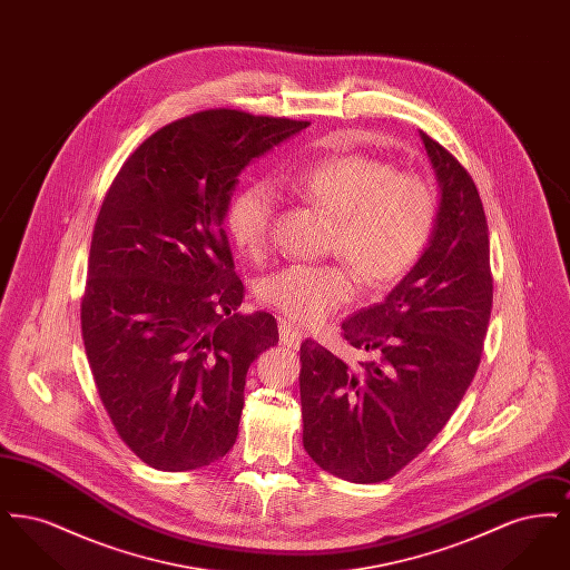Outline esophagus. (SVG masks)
Instances as JSON below:
<instances>
[{"label":"esophagus","mask_w":570,"mask_h":570,"mask_svg":"<svg viewBox=\"0 0 570 570\" xmlns=\"http://www.w3.org/2000/svg\"><path fill=\"white\" fill-rule=\"evenodd\" d=\"M279 340L288 348H298V344L303 340V333L298 331L297 326H293L286 321H279Z\"/></svg>","instance_id":"obj_1"}]
</instances>
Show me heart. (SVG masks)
Returning a JSON list of instances; mask_svg holds the SVG:
<instances>
[{
	"label": "heart",
	"instance_id": "1",
	"mask_svg": "<svg viewBox=\"0 0 570 570\" xmlns=\"http://www.w3.org/2000/svg\"><path fill=\"white\" fill-rule=\"evenodd\" d=\"M275 188L333 217L328 252L372 291L386 288L410 272L430 242L438 216L432 184L356 154L286 170L277 175ZM273 216L272 188L249 184L226 207L228 235L249 258H261L272 244ZM347 271L344 265H291L267 275L258 297L291 321L314 325L353 297V275Z\"/></svg>",
	"mask_w": 570,
	"mask_h": 570
}]
</instances>
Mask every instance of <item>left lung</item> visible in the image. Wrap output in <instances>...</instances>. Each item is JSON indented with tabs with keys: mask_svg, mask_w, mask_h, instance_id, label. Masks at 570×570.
<instances>
[{
	"mask_svg": "<svg viewBox=\"0 0 570 570\" xmlns=\"http://www.w3.org/2000/svg\"><path fill=\"white\" fill-rule=\"evenodd\" d=\"M438 184V216L419 261L376 305L344 321L367 361L301 344L307 455L333 476L380 483L414 460L460 406L481 363L493 284L479 190L440 142L419 130Z\"/></svg>",
	"mask_w": 570,
	"mask_h": 570,
	"instance_id": "left-lung-1",
	"label": "left lung"
}]
</instances>
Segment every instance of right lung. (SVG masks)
<instances>
[{
    "instance_id": "1",
    "label": "right lung",
    "mask_w": 570,
    "mask_h": 570,
    "mask_svg": "<svg viewBox=\"0 0 570 570\" xmlns=\"http://www.w3.org/2000/svg\"><path fill=\"white\" fill-rule=\"evenodd\" d=\"M307 121L205 110L149 136L96 219L81 303L85 353L121 440L164 472L224 458L245 376L277 344L269 312L239 314L224 230L245 166Z\"/></svg>"
}]
</instances>
